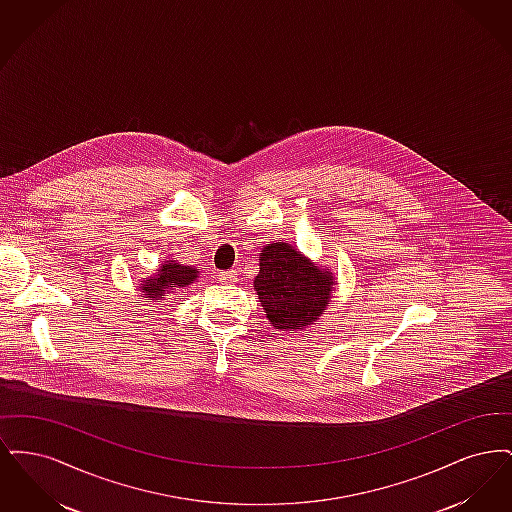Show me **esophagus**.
Here are the masks:
<instances>
[{"instance_id": "34e87169", "label": "esophagus", "mask_w": 512, "mask_h": 512, "mask_svg": "<svg viewBox=\"0 0 512 512\" xmlns=\"http://www.w3.org/2000/svg\"><path fill=\"white\" fill-rule=\"evenodd\" d=\"M219 280L226 286H234L238 282V272L236 270H226V272H219Z\"/></svg>"}]
</instances>
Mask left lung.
Listing matches in <instances>:
<instances>
[{"label":"left lung","instance_id":"left-lung-1","mask_svg":"<svg viewBox=\"0 0 512 512\" xmlns=\"http://www.w3.org/2000/svg\"><path fill=\"white\" fill-rule=\"evenodd\" d=\"M268 324L278 332H301L322 317L336 292V276L282 240L268 242L259 253L253 280Z\"/></svg>","mask_w":512,"mask_h":512}]
</instances>
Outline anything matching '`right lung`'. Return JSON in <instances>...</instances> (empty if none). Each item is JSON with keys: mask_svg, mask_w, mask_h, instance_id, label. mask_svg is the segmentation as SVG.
Listing matches in <instances>:
<instances>
[{"mask_svg": "<svg viewBox=\"0 0 512 512\" xmlns=\"http://www.w3.org/2000/svg\"><path fill=\"white\" fill-rule=\"evenodd\" d=\"M199 278V268L180 265L176 259H163L159 268L142 278L136 290L140 292L138 297H146L151 301H163L167 295L176 292L178 288H188Z\"/></svg>", "mask_w": 512, "mask_h": 512, "instance_id": "add662e5", "label": "right lung"}]
</instances>
